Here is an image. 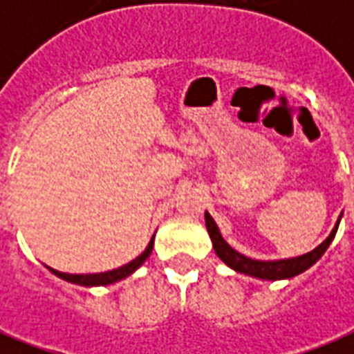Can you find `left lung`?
Segmentation results:
<instances>
[{
  "mask_svg": "<svg viewBox=\"0 0 354 354\" xmlns=\"http://www.w3.org/2000/svg\"><path fill=\"white\" fill-rule=\"evenodd\" d=\"M205 220H207V230L208 235H210V241H212V246H214V252L218 254V258H220L225 266H230L231 269H235L237 273L250 274V277H256V279L281 281V279H292V277H296V274L304 273L305 269H309L311 266H315V263L322 258V254L326 252V248L330 246V243L334 241L335 233H337V225H339L342 214H339V220L335 222L334 230L328 235L326 241L320 243L315 250L304 254V256H297V258L273 261H261L246 258L245 254L237 252L235 248H231V246L223 241L222 233H220L218 225H216V222L212 220V216L208 214V212H205Z\"/></svg>",
  "mask_w": 354,
  "mask_h": 354,
  "instance_id": "8db88e82",
  "label": "left lung"
}]
</instances>
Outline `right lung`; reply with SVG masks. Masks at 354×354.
<instances>
[{"label":"right lung","instance_id":"right-lung-1","mask_svg":"<svg viewBox=\"0 0 354 354\" xmlns=\"http://www.w3.org/2000/svg\"><path fill=\"white\" fill-rule=\"evenodd\" d=\"M153 250V237L149 241V245L146 246V250L140 254L136 260L129 261L127 266L123 267H117L113 271H106V273H91V274H72V273H62V271H57V269H50L53 273L60 277V279H64L68 282H73V284H81V286H106V284H111V282H117L124 279V277H129L132 274L136 269H138L144 261L149 258V254Z\"/></svg>","mask_w":354,"mask_h":354}]
</instances>
